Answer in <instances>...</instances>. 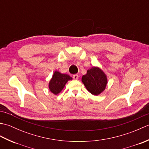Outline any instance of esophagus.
<instances>
[{"label":"esophagus","instance_id":"esophagus-1","mask_svg":"<svg viewBox=\"0 0 149 149\" xmlns=\"http://www.w3.org/2000/svg\"><path fill=\"white\" fill-rule=\"evenodd\" d=\"M73 78H74V79L77 80V79H78V78H79V75L77 74L73 75Z\"/></svg>","mask_w":149,"mask_h":149}]
</instances>
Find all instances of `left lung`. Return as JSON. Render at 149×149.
I'll use <instances>...</instances> for the list:
<instances>
[{"label": "left lung", "mask_w": 149, "mask_h": 149, "mask_svg": "<svg viewBox=\"0 0 149 149\" xmlns=\"http://www.w3.org/2000/svg\"><path fill=\"white\" fill-rule=\"evenodd\" d=\"M81 80L87 90L93 95L103 92L107 84L106 75L98 66L88 70L86 74L83 75Z\"/></svg>", "instance_id": "8db88e82"}]
</instances>
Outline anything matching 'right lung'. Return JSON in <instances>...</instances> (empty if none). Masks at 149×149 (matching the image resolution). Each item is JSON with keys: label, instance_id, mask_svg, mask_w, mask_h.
<instances>
[{"label": "right lung", "instance_id": "obj_1", "mask_svg": "<svg viewBox=\"0 0 149 149\" xmlns=\"http://www.w3.org/2000/svg\"><path fill=\"white\" fill-rule=\"evenodd\" d=\"M72 80V77L68 74H61L59 71H55L49 83L50 91L54 95L59 94L64 88L66 83Z\"/></svg>", "mask_w": 149, "mask_h": 149}]
</instances>
